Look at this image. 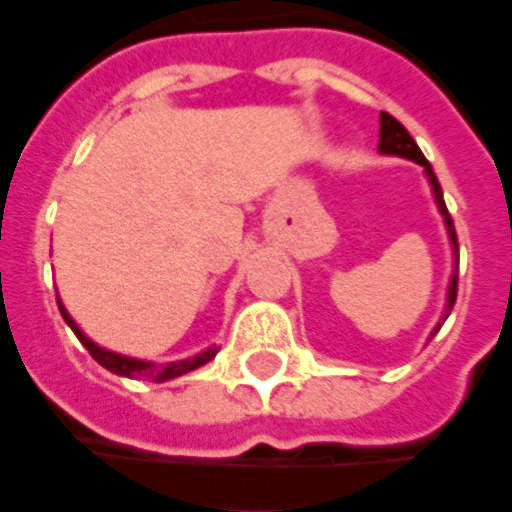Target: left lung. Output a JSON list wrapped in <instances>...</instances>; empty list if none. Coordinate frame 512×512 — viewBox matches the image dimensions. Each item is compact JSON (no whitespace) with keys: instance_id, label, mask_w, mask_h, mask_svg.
I'll use <instances>...</instances> for the list:
<instances>
[{"instance_id":"1","label":"left lung","mask_w":512,"mask_h":512,"mask_svg":"<svg viewBox=\"0 0 512 512\" xmlns=\"http://www.w3.org/2000/svg\"><path fill=\"white\" fill-rule=\"evenodd\" d=\"M378 148L383 151V154H394V157L413 159V162H419V165H422L424 173H427V179H430V184H433V192H436V204H438V209H441V215H444V223H447L449 239H452V245H455V250H458V234H455V223H452V217H449V212H447V204H444V195H441V184H438L436 173H433L430 162H427L422 151H419L416 140H413L411 134H408V129H405V126H402V123L394 118V115H389V112H380ZM455 297H458V273L452 275V281H449L447 317H449V311H452V306H455ZM438 328H441V325H438ZM438 328L433 331V336L438 333Z\"/></svg>"}]
</instances>
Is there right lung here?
<instances>
[{
  "label": "right lung",
  "mask_w": 512,
  "mask_h": 512,
  "mask_svg": "<svg viewBox=\"0 0 512 512\" xmlns=\"http://www.w3.org/2000/svg\"><path fill=\"white\" fill-rule=\"evenodd\" d=\"M57 306H60V314H63V320L71 325V331L76 333V339L88 347V353L99 361L104 369H110L112 375H123V378H132V380H154V383H165L170 378H179V375H187L192 369H198V366L209 364L212 358L217 355L215 347H209L204 353H198L195 358H184V361H173V364H151V361H140V358H129V355H118L110 353V350H104L96 342H90L85 333L76 328V322L71 320V314L65 311L63 303L57 300Z\"/></svg>",
  "instance_id": "1"
}]
</instances>
